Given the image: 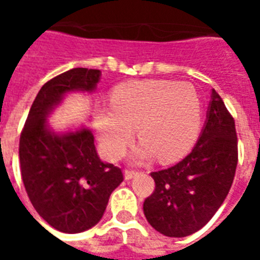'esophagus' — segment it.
<instances>
[{
  "mask_svg": "<svg viewBox=\"0 0 260 260\" xmlns=\"http://www.w3.org/2000/svg\"><path fill=\"white\" fill-rule=\"evenodd\" d=\"M138 171H132V170H125L124 171V178H125L126 181H129V179H132L134 177H136L138 175Z\"/></svg>",
  "mask_w": 260,
  "mask_h": 260,
  "instance_id": "obj_1",
  "label": "esophagus"
}]
</instances>
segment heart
Segmentation results:
<instances>
[{
    "label": "heart",
    "mask_w": 260,
    "mask_h": 260,
    "mask_svg": "<svg viewBox=\"0 0 260 260\" xmlns=\"http://www.w3.org/2000/svg\"><path fill=\"white\" fill-rule=\"evenodd\" d=\"M201 98L190 83L167 79L132 81L112 91V105L94 108V124L106 156L118 159L136 129L143 143L135 163L156 158L173 162L187 152L201 125Z\"/></svg>",
    "instance_id": "heart-1"
}]
</instances>
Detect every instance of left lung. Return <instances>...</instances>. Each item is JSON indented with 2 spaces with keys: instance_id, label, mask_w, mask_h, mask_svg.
<instances>
[{
  "instance_id": "8db88e82",
  "label": "left lung",
  "mask_w": 260,
  "mask_h": 260,
  "mask_svg": "<svg viewBox=\"0 0 260 260\" xmlns=\"http://www.w3.org/2000/svg\"><path fill=\"white\" fill-rule=\"evenodd\" d=\"M236 166L235 120L212 90L205 125L193 151L175 166L151 173L155 190L143 204L147 221L169 238L200 231L225 200Z\"/></svg>"
}]
</instances>
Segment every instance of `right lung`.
<instances>
[{"mask_svg": "<svg viewBox=\"0 0 260 260\" xmlns=\"http://www.w3.org/2000/svg\"><path fill=\"white\" fill-rule=\"evenodd\" d=\"M101 71L71 69L43 85L20 136V166L26 194L39 216L64 234L90 230L104 216L122 173L102 162L85 125L55 132L47 118L71 93H93Z\"/></svg>", "mask_w": 260, "mask_h": 260, "instance_id": "obj_1", "label": "right lung"}]
</instances>
